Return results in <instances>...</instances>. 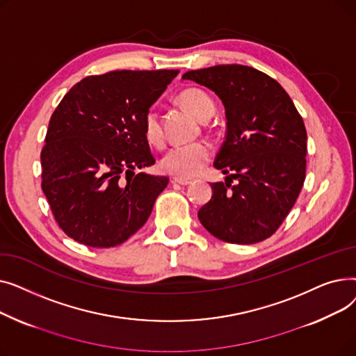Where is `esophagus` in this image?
<instances>
[{
  "label": "esophagus",
  "mask_w": 356,
  "mask_h": 356,
  "mask_svg": "<svg viewBox=\"0 0 356 356\" xmlns=\"http://www.w3.org/2000/svg\"><path fill=\"white\" fill-rule=\"evenodd\" d=\"M172 183L181 184V186H188V184L192 183V180H189V179H181V177H175V179L172 180Z\"/></svg>",
  "instance_id": "esophagus-1"
}]
</instances>
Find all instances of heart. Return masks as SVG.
Segmentation results:
<instances>
[{
    "mask_svg": "<svg viewBox=\"0 0 356 356\" xmlns=\"http://www.w3.org/2000/svg\"><path fill=\"white\" fill-rule=\"evenodd\" d=\"M180 104L191 111L195 117L207 121L212 117L215 105L207 93L199 89H186L179 97ZM144 136L152 144H161L163 127L159 111L152 106L144 115ZM212 156V148L208 143L197 141L184 145H175L161 159V168L172 176L189 179L196 176Z\"/></svg>",
    "mask_w": 356,
    "mask_h": 356,
    "instance_id": "b5f03b06",
    "label": "heart"
}]
</instances>
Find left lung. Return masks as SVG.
Returning <instances> with one entry per match:
<instances>
[{"instance_id": "obj_1", "label": "left lung", "mask_w": 356, "mask_h": 356, "mask_svg": "<svg viewBox=\"0 0 356 356\" xmlns=\"http://www.w3.org/2000/svg\"><path fill=\"white\" fill-rule=\"evenodd\" d=\"M181 79L213 90L227 117V137L213 165L228 176L211 184L212 199L197 212L200 223L231 244L267 239L303 188V118L282 85L250 66L218 65L186 72Z\"/></svg>"}]
</instances>
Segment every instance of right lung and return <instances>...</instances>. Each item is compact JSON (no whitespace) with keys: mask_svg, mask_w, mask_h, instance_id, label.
Listing matches in <instances>:
<instances>
[{"mask_svg":"<svg viewBox=\"0 0 356 356\" xmlns=\"http://www.w3.org/2000/svg\"><path fill=\"white\" fill-rule=\"evenodd\" d=\"M177 73L115 70L88 76L54 109L40 156L42 189L72 239L111 248L147 222L168 179L134 173L156 163L144 115Z\"/></svg>","mask_w":356,"mask_h":356,"instance_id":"add662e5","label":"right lung"}]
</instances>
